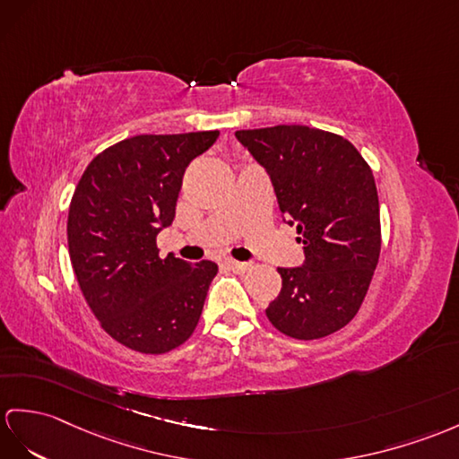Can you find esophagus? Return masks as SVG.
<instances>
[{"label":"esophagus","mask_w":459,"mask_h":459,"mask_svg":"<svg viewBox=\"0 0 459 459\" xmlns=\"http://www.w3.org/2000/svg\"><path fill=\"white\" fill-rule=\"evenodd\" d=\"M226 266L230 268V271L238 273V274L247 273L249 268H251V264H249V263H239V261H226Z\"/></svg>","instance_id":"34e87169"}]
</instances>
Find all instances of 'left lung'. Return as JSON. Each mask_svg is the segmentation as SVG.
<instances>
[{"label": "left lung", "instance_id": "8db88e82", "mask_svg": "<svg viewBox=\"0 0 459 459\" xmlns=\"http://www.w3.org/2000/svg\"><path fill=\"white\" fill-rule=\"evenodd\" d=\"M236 138L271 177L306 253L301 266L278 268L282 290L266 317L292 339L327 337L359 314L382 249L370 165L349 140L319 128L281 125Z\"/></svg>", "mask_w": 459, "mask_h": 459}]
</instances>
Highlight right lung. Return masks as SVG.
<instances>
[{"label":"right lung","instance_id":"obj_1","mask_svg":"<svg viewBox=\"0 0 459 459\" xmlns=\"http://www.w3.org/2000/svg\"><path fill=\"white\" fill-rule=\"evenodd\" d=\"M218 130L140 134L100 152L72 196L68 247L77 282L110 337L142 354L177 349L195 333L218 264L160 256L183 175Z\"/></svg>","mask_w":459,"mask_h":459}]
</instances>
